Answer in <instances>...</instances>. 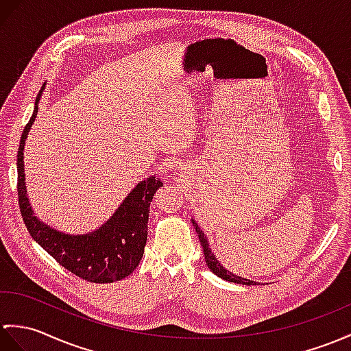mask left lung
<instances>
[{
	"label": "left lung",
	"mask_w": 351,
	"mask_h": 351,
	"mask_svg": "<svg viewBox=\"0 0 351 351\" xmlns=\"http://www.w3.org/2000/svg\"><path fill=\"white\" fill-rule=\"evenodd\" d=\"M191 221H193V226H194L195 232H197L199 241H200L202 248H203V254H205V262H206V265H208V267L210 269V271H213L215 275H218L219 278H223V280H226V281H230V282L243 284V286H256V284H258V282H256V281H250V280H247V278H242V276L234 275V274H232L230 271H227V269H224L221 265H219V262H218V260H217L215 256H214V252L210 251V248H209V243H208V239H206L205 233H203V232L200 230V227H199L197 224H195L194 219H191Z\"/></svg>",
	"instance_id": "8db88e82"
}]
</instances>
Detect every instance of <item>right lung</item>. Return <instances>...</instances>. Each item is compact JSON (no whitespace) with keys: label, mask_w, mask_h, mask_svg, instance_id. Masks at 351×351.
<instances>
[{"label":"right lung","mask_w":351,"mask_h":351,"mask_svg":"<svg viewBox=\"0 0 351 351\" xmlns=\"http://www.w3.org/2000/svg\"><path fill=\"white\" fill-rule=\"evenodd\" d=\"M45 89H40L34 112L23 128L18 151V197L19 209L27 230L40 247L56 262L79 278L89 282H113L125 278L141 263L146 239L148 217L154 194L162 186L158 178L151 176L141 181L121 203L108 221L86 234H65L42 223L32 213L27 197L25 170H23V146L31 125L34 124L38 100Z\"/></svg>","instance_id":"right-lung-1"}]
</instances>
